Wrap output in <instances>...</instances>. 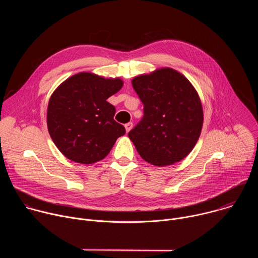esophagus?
<instances>
[{
    "instance_id": "1",
    "label": "esophagus",
    "mask_w": 258,
    "mask_h": 258,
    "mask_svg": "<svg viewBox=\"0 0 258 258\" xmlns=\"http://www.w3.org/2000/svg\"><path fill=\"white\" fill-rule=\"evenodd\" d=\"M124 127H125L126 133H128V132L133 128V123H132V122H127V123L124 125Z\"/></svg>"
}]
</instances>
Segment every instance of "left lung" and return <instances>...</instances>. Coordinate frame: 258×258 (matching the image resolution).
I'll return each mask as SVG.
<instances>
[{
	"label": "left lung",
	"mask_w": 258,
	"mask_h": 258,
	"mask_svg": "<svg viewBox=\"0 0 258 258\" xmlns=\"http://www.w3.org/2000/svg\"><path fill=\"white\" fill-rule=\"evenodd\" d=\"M132 85L144 104L142 120L128 133L141 157L166 166L188 156L203 125L202 104L193 85L169 67L136 77Z\"/></svg>",
	"instance_id": "obj_1"
}]
</instances>
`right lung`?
<instances>
[{
    "mask_svg": "<svg viewBox=\"0 0 258 258\" xmlns=\"http://www.w3.org/2000/svg\"><path fill=\"white\" fill-rule=\"evenodd\" d=\"M122 86L118 78L80 72L54 91L48 104L47 125L66 158L82 164L100 161L125 134L124 126L113 119L115 107L107 102Z\"/></svg>",
    "mask_w": 258,
    "mask_h": 258,
    "instance_id": "1",
    "label": "right lung"
}]
</instances>
